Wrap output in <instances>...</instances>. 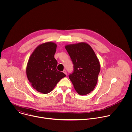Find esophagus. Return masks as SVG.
Returning a JSON list of instances; mask_svg holds the SVG:
<instances>
[{"label": "esophagus", "instance_id": "1", "mask_svg": "<svg viewBox=\"0 0 132 132\" xmlns=\"http://www.w3.org/2000/svg\"><path fill=\"white\" fill-rule=\"evenodd\" d=\"M63 72H64L65 74L67 75V71H66V70H63Z\"/></svg>", "mask_w": 132, "mask_h": 132}]
</instances>
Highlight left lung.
<instances>
[{"instance_id":"obj_1","label":"left lung","mask_w":132,"mask_h":132,"mask_svg":"<svg viewBox=\"0 0 132 132\" xmlns=\"http://www.w3.org/2000/svg\"><path fill=\"white\" fill-rule=\"evenodd\" d=\"M73 64L69 78L78 93L86 95L95 89L100 71V65L91 47L80 43L65 46Z\"/></svg>"}]
</instances>
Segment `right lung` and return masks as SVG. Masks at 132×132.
Here are the masks:
<instances>
[{"label": "right lung", "mask_w": 132, "mask_h": 132, "mask_svg": "<svg viewBox=\"0 0 132 132\" xmlns=\"http://www.w3.org/2000/svg\"><path fill=\"white\" fill-rule=\"evenodd\" d=\"M56 44L43 43L37 46L31 55L27 67V77L37 91L46 94L53 90L66 75L56 69L57 61L54 58Z\"/></svg>", "instance_id": "obj_1"}]
</instances>
